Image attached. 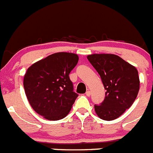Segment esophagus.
Returning a JSON list of instances; mask_svg holds the SVG:
<instances>
[{
  "mask_svg": "<svg viewBox=\"0 0 153 153\" xmlns=\"http://www.w3.org/2000/svg\"><path fill=\"white\" fill-rule=\"evenodd\" d=\"M86 95L87 96V97H90V95H91V92H90V90H88V91H86Z\"/></svg>",
  "mask_w": 153,
  "mask_h": 153,
  "instance_id": "esophagus-1",
  "label": "esophagus"
}]
</instances>
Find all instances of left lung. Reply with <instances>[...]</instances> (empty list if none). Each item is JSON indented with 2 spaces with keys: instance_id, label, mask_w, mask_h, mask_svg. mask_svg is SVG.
I'll use <instances>...</instances> for the list:
<instances>
[{
  "instance_id": "obj_1",
  "label": "left lung",
  "mask_w": 153,
  "mask_h": 153,
  "mask_svg": "<svg viewBox=\"0 0 153 153\" xmlns=\"http://www.w3.org/2000/svg\"><path fill=\"white\" fill-rule=\"evenodd\" d=\"M87 59L100 76L106 90L103 102L95 105L96 113L103 120L118 118L134 102L140 90V78L135 67L117 55L95 53Z\"/></svg>"
}]
</instances>
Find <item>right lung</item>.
<instances>
[{"instance_id": "1", "label": "right lung", "mask_w": 153, "mask_h": 153, "mask_svg": "<svg viewBox=\"0 0 153 153\" xmlns=\"http://www.w3.org/2000/svg\"><path fill=\"white\" fill-rule=\"evenodd\" d=\"M79 57L72 53L60 52L31 65L24 78L27 98L36 113L48 120L64 118L78 94L69 76Z\"/></svg>"}]
</instances>
